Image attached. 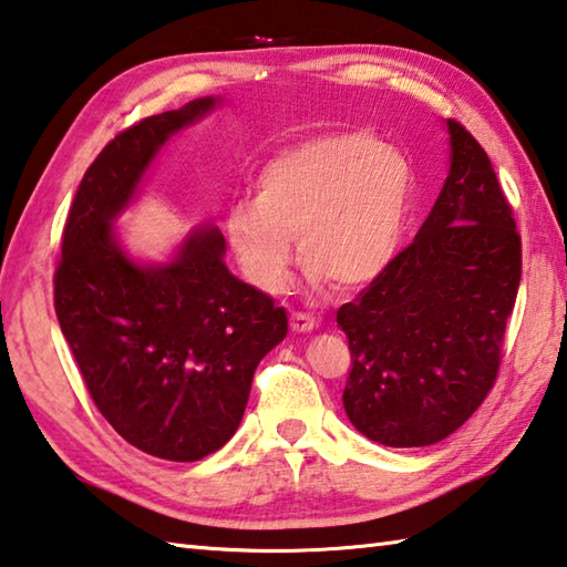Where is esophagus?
Returning <instances> with one entry per match:
<instances>
[{
	"label": "esophagus",
	"instance_id": "1",
	"mask_svg": "<svg viewBox=\"0 0 567 567\" xmlns=\"http://www.w3.org/2000/svg\"><path fill=\"white\" fill-rule=\"evenodd\" d=\"M290 329L297 334H307L312 332V329H317V319L312 315H305V312H295L290 317Z\"/></svg>",
	"mask_w": 567,
	"mask_h": 567
}]
</instances>
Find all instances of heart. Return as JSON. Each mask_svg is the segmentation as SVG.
<instances>
[{"label":"heart","mask_w":567,"mask_h":567,"mask_svg":"<svg viewBox=\"0 0 567 567\" xmlns=\"http://www.w3.org/2000/svg\"><path fill=\"white\" fill-rule=\"evenodd\" d=\"M255 188V198L235 203L225 220L245 280L267 295L285 292L297 238L307 280L354 290L396 257L416 173L404 151L372 133L334 131L277 151Z\"/></svg>","instance_id":"b5f03b06"}]
</instances>
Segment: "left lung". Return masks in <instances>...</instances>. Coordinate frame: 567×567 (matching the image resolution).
I'll list each match as a JSON object with an SVG mask.
<instances>
[{
  "mask_svg": "<svg viewBox=\"0 0 567 567\" xmlns=\"http://www.w3.org/2000/svg\"><path fill=\"white\" fill-rule=\"evenodd\" d=\"M446 131L449 176L414 243L337 312L347 416L394 449L436 444L481 406L520 285V235L486 151L461 123Z\"/></svg>",
  "mask_w": 567,
  "mask_h": 567,
  "instance_id": "8db88e82",
  "label": "left lung"
}]
</instances>
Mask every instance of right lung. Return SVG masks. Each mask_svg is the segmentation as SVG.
<instances>
[{
	"label": "right lung",
	"mask_w": 567,
	"mask_h": 567,
	"mask_svg": "<svg viewBox=\"0 0 567 567\" xmlns=\"http://www.w3.org/2000/svg\"><path fill=\"white\" fill-rule=\"evenodd\" d=\"M223 99H195L118 133L71 203L54 310L94 404L109 424L166 461H200L238 431L260 359L287 334L272 297L225 265L210 223L168 262L131 257L113 230L153 158Z\"/></svg>",
	"instance_id": "right-lung-1"
}]
</instances>
